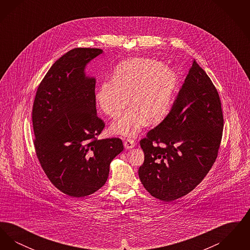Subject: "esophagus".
Wrapping results in <instances>:
<instances>
[{"mask_svg": "<svg viewBox=\"0 0 250 250\" xmlns=\"http://www.w3.org/2000/svg\"><path fill=\"white\" fill-rule=\"evenodd\" d=\"M135 145H136V143H135V142H134L132 139H126V140L124 142V146H125V148L127 149V150L134 148Z\"/></svg>", "mask_w": 250, "mask_h": 250, "instance_id": "34e87169", "label": "esophagus"}]
</instances>
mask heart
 Wrapping results in <instances>:
<instances>
[{
	"instance_id": "heart-1",
	"label": "heart",
	"mask_w": 250,
	"mask_h": 250,
	"mask_svg": "<svg viewBox=\"0 0 250 250\" xmlns=\"http://www.w3.org/2000/svg\"><path fill=\"white\" fill-rule=\"evenodd\" d=\"M178 86V76L169 66L150 58L128 60L118 65L113 79L99 84L95 99L111 118H117L129 103L133 105L115 121L110 130L136 136L148 122L158 124L168 114Z\"/></svg>"
}]
</instances>
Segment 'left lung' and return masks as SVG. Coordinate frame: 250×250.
Segmentation results:
<instances>
[{"label":"left lung","mask_w":250,"mask_h":250,"mask_svg":"<svg viewBox=\"0 0 250 250\" xmlns=\"http://www.w3.org/2000/svg\"><path fill=\"white\" fill-rule=\"evenodd\" d=\"M223 125L218 93L194 60L171 110L141 141L145 189L165 202L193 190L215 161Z\"/></svg>","instance_id":"1"}]
</instances>
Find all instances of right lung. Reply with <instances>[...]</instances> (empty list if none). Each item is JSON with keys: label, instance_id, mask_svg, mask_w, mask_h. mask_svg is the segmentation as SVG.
Returning <instances> with one entry per match:
<instances>
[{"label": "right lung", "instance_id": "1", "mask_svg": "<svg viewBox=\"0 0 250 250\" xmlns=\"http://www.w3.org/2000/svg\"><path fill=\"white\" fill-rule=\"evenodd\" d=\"M102 52L78 48L62 55L39 85L33 107L37 158L49 181L75 198L102 188L124 150L120 139H96L105 124L96 114V80L85 69Z\"/></svg>", "mask_w": 250, "mask_h": 250}]
</instances>
